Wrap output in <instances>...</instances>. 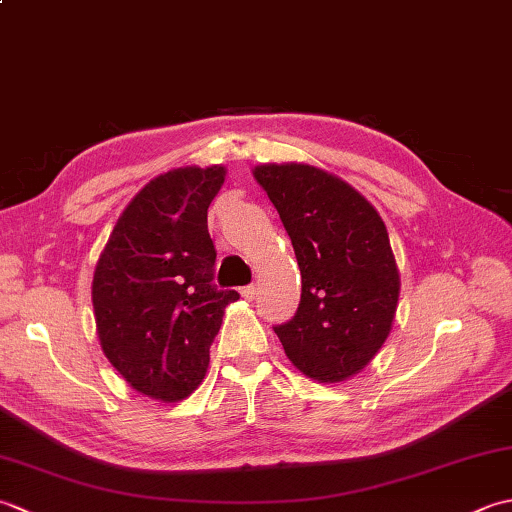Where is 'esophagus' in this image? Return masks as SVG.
<instances>
[{
  "label": "esophagus",
  "instance_id": "obj_1",
  "mask_svg": "<svg viewBox=\"0 0 512 512\" xmlns=\"http://www.w3.org/2000/svg\"><path fill=\"white\" fill-rule=\"evenodd\" d=\"M255 295H257V286H255V284H250V286H244V288H242V297H244V299L253 301Z\"/></svg>",
  "mask_w": 512,
  "mask_h": 512
}]
</instances>
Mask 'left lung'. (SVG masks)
Returning a JSON list of instances; mask_svg holds the SVG:
<instances>
[{"instance_id": "left-lung-1", "label": "left lung", "mask_w": 512, "mask_h": 512, "mask_svg": "<svg viewBox=\"0 0 512 512\" xmlns=\"http://www.w3.org/2000/svg\"><path fill=\"white\" fill-rule=\"evenodd\" d=\"M268 193L295 248L301 301L275 325L288 358L321 383L363 369L394 321L400 277L387 228L350 184L310 165H262Z\"/></svg>"}]
</instances>
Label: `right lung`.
Masks as SVG:
<instances>
[{
    "instance_id": "add662e5",
    "label": "right lung",
    "mask_w": 512,
    "mask_h": 512,
    "mask_svg": "<svg viewBox=\"0 0 512 512\" xmlns=\"http://www.w3.org/2000/svg\"><path fill=\"white\" fill-rule=\"evenodd\" d=\"M224 167H184L151 180L118 217L96 264L92 303L105 356L129 385L182 400L202 383L224 308L206 211Z\"/></svg>"
}]
</instances>
